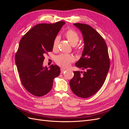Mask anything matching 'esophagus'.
<instances>
[{"instance_id":"34e87169","label":"esophagus","mask_w":129,"mask_h":129,"mask_svg":"<svg viewBox=\"0 0 129 129\" xmlns=\"http://www.w3.org/2000/svg\"><path fill=\"white\" fill-rule=\"evenodd\" d=\"M65 71H66L65 69H64V68H61V74L63 73V72H64Z\"/></svg>"}]
</instances>
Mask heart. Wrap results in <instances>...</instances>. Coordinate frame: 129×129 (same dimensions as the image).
Returning a JSON list of instances; mask_svg holds the SVG:
<instances>
[{
    "mask_svg": "<svg viewBox=\"0 0 129 129\" xmlns=\"http://www.w3.org/2000/svg\"><path fill=\"white\" fill-rule=\"evenodd\" d=\"M65 37L67 38V40L70 43V44L73 46H76L79 41V36L78 34L72 29L68 30L65 34ZM60 37H56L54 40L53 44V48L54 49H56L58 47V43H59ZM74 60V57L69 54H61L58 55L55 58L56 63L63 68H67L69 67L71 62Z\"/></svg>",
    "mask_w": 129,
    "mask_h": 129,
    "instance_id": "b5f03b06",
    "label": "heart"
}]
</instances>
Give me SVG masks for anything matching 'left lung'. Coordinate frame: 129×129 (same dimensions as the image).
I'll list each match as a JSON object with an SVG mask.
<instances>
[{
	"mask_svg": "<svg viewBox=\"0 0 129 129\" xmlns=\"http://www.w3.org/2000/svg\"><path fill=\"white\" fill-rule=\"evenodd\" d=\"M74 25L81 30L84 40L82 56L75 66L84 72H74L70 87L76 96L88 98L96 93L104 84L110 68V59L106 43L95 29L80 23Z\"/></svg>",
	"mask_w": 129,
	"mask_h": 129,
	"instance_id": "1",
	"label": "left lung"
}]
</instances>
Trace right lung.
I'll use <instances>...</instances> for the list:
<instances>
[{"label": "right lung", "mask_w": 129, "mask_h": 129, "mask_svg": "<svg viewBox=\"0 0 129 129\" xmlns=\"http://www.w3.org/2000/svg\"><path fill=\"white\" fill-rule=\"evenodd\" d=\"M64 21L54 24H39L27 32L19 43L15 61L21 83L36 96L48 93L53 87V80L60 74V67L51 65L48 69L43 67L44 55L53 50L55 38Z\"/></svg>", "instance_id": "right-lung-1"}]
</instances>
